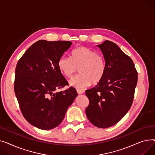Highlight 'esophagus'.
I'll return each mask as SVG.
<instances>
[{"instance_id": "1", "label": "esophagus", "mask_w": 155, "mask_h": 155, "mask_svg": "<svg viewBox=\"0 0 155 155\" xmlns=\"http://www.w3.org/2000/svg\"><path fill=\"white\" fill-rule=\"evenodd\" d=\"M77 91L78 94H82L84 93V91H82V90H77Z\"/></svg>"}]
</instances>
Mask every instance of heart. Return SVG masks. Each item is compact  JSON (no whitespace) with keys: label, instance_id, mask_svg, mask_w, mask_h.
I'll return each instance as SVG.
<instances>
[{"label":"heart","instance_id":"b5f03b06","mask_svg":"<svg viewBox=\"0 0 155 155\" xmlns=\"http://www.w3.org/2000/svg\"><path fill=\"white\" fill-rule=\"evenodd\" d=\"M58 67L62 74L67 77H70L78 68L79 74L69 80L70 85L77 89L85 88L92 82L98 83L103 78L106 69L103 56L84 46L73 50L71 58L60 57Z\"/></svg>","mask_w":155,"mask_h":155}]
</instances>
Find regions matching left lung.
I'll return each mask as SVG.
<instances>
[{
    "instance_id": "left-lung-1",
    "label": "left lung",
    "mask_w": 155,
    "mask_h": 155,
    "mask_svg": "<svg viewBox=\"0 0 155 155\" xmlns=\"http://www.w3.org/2000/svg\"><path fill=\"white\" fill-rule=\"evenodd\" d=\"M105 62V74L97 85L85 91L89 100L86 116L100 128L116 124L131 108L137 73L131 58L114 43L105 40L97 45Z\"/></svg>"
}]
</instances>
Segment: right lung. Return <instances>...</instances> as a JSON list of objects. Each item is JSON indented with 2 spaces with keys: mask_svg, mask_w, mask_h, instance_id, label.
<instances>
[{
  "mask_svg": "<svg viewBox=\"0 0 155 155\" xmlns=\"http://www.w3.org/2000/svg\"><path fill=\"white\" fill-rule=\"evenodd\" d=\"M71 44L38 41L16 65L14 91L21 110L29 123L40 129L58 126L78 95L73 87L56 92L68 85L58 69V61Z\"/></svg>",
  "mask_w": 155,
  "mask_h": 155,
  "instance_id": "right-lung-1",
  "label": "right lung"
}]
</instances>
